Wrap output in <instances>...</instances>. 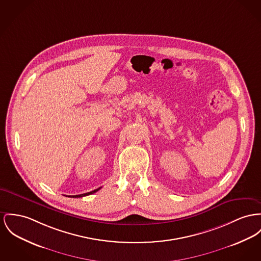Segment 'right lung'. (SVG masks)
I'll use <instances>...</instances> for the list:
<instances>
[{"label":"right lung","instance_id":"1","mask_svg":"<svg viewBox=\"0 0 261 261\" xmlns=\"http://www.w3.org/2000/svg\"><path fill=\"white\" fill-rule=\"evenodd\" d=\"M100 189H101V187H100V188H98V189H96V190H94V191L88 192V193H85V194H80V195H74V196H68V197H71V198H80V197H84V196H88V195L94 194V193H96V192L99 191Z\"/></svg>","mask_w":261,"mask_h":261}]
</instances>
